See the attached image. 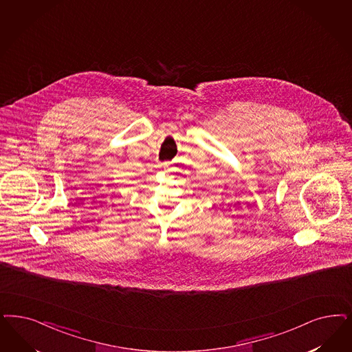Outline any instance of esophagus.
<instances>
[{
	"label": "esophagus",
	"mask_w": 352,
	"mask_h": 352,
	"mask_svg": "<svg viewBox=\"0 0 352 352\" xmlns=\"http://www.w3.org/2000/svg\"><path fill=\"white\" fill-rule=\"evenodd\" d=\"M164 168H165V169H168V165H165V166H164Z\"/></svg>",
	"instance_id": "1"
}]
</instances>
